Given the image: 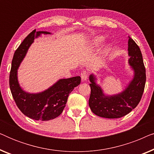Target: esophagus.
I'll return each instance as SVG.
<instances>
[{
	"mask_svg": "<svg viewBox=\"0 0 154 154\" xmlns=\"http://www.w3.org/2000/svg\"><path fill=\"white\" fill-rule=\"evenodd\" d=\"M81 76L82 81H83V82L86 81H87L88 78V73L87 72V71H83V72L81 73Z\"/></svg>",
	"mask_w": 154,
	"mask_h": 154,
	"instance_id": "1",
	"label": "esophagus"
}]
</instances>
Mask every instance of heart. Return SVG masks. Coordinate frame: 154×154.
<instances>
[{"label": "heart", "instance_id": "1", "mask_svg": "<svg viewBox=\"0 0 154 154\" xmlns=\"http://www.w3.org/2000/svg\"><path fill=\"white\" fill-rule=\"evenodd\" d=\"M104 41V38L102 36H96L90 41V47L92 48H96L100 47ZM109 49V47H106L105 49V52H107Z\"/></svg>", "mask_w": 154, "mask_h": 154}]
</instances>
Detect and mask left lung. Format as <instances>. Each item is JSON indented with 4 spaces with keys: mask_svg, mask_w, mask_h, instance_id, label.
Listing matches in <instances>:
<instances>
[{
    "mask_svg": "<svg viewBox=\"0 0 154 154\" xmlns=\"http://www.w3.org/2000/svg\"><path fill=\"white\" fill-rule=\"evenodd\" d=\"M128 64L133 71V77L121 92L109 95L105 94L97 83L96 75H90L91 93L89 106L98 116L106 119H119L129 113L137 106L144 92L146 83V71L142 54L139 46L128 36Z\"/></svg>",
    "mask_w": 154,
    "mask_h": 154,
    "instance_id": "left-lung-1",
    "label": "left lung"
}]
</instances>
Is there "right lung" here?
I'll list each match as a JSON object with an SVG mask.
<instances>
[{
    "label": "right lung",
    "mask_w": 154,
    "mask_h": 154,
    "mask_svg": "<svg viewBox=\"0 0 154 154\" xmlns=\"http://www.w3.org/2000/svg\"><path fill=\"white\" fill-rule=\"evenodd\" d=\"M50 33L35 30L29 33L14 52L10 73V88L17 106L25 116L36 121H50L59 116L66 106L69 94L81 83L80 76L60 79L49 88L38 93L26 92L20 86L17 69L29 47L41 34Z\"/></svg>",
    "instance_id": "obj_1"
}]
</instances>
